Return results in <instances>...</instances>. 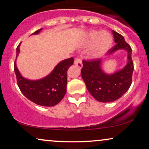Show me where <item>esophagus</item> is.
<instances>
[{
  "mask_svg": "<svg viewBox=\"0 0 149 149\" xmlns=\"http://www.w3.org/2000/svg\"><path fill=\"white\" fill-rule=\"evenodd\" d=\"M74 64L76 66H78L80 68H82L83 67V63H82V60L79 58H77L75 59L74 60Z\"/></svg>",
  "mask_w": 149,
  "mask_h": 149,
  "instance_id": "obj_1",
  "label": "esophagus"
}]
</instances>
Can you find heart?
Instances as JSON below:
<instances>
[{"label": "heart", "mask_w": 149, "mask_h": 149, "mask_svg": "<svg viewBox=\"0 0 149 149\" xmlns=\"http://www.w3.org/2000/svg\"><path fill=\"white\" fill-rule=\"evenodd\" d=\"M113 38L107 31L91 30L86 35L83 46L88 47L86 52L87 57L90 59H99L111 48Z\"/></svg>", "instance_id": "heart-1"}]
</instances>
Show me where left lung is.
<instances>
[{
    "label": "left lung",
    "instance_id": "left-lung-1",
    "mask_svg": "<svg viewBox=\"0 0 149 149\" xmlns=\"http://www.w3.org/2000/svg\"><path fill=\"white\" fill-rule=\"evenodd\" d=\"M116 45L108 51L111 56L116 51L124 49L127 52V63L122 69L112 74L105 73L102 69L103 61L97 59L93 61L83 60L81 76L91 95L100 102H111L118 100L130 88L132 83L134 64L132 49L124 38L112 31Z\"/></svg>",
    "mask_w": 149,
    "mask_h": 149
}]
</instances>
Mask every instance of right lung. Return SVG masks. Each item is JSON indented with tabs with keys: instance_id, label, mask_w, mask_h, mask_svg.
Here are the masks:
<instances>
[{
	"instance_id": "add662e5",
	"label": "right lung",
	"mask_w": 149,
	"mask_h": 149,
	"mask_svg": "<svg viewBox=\"0 0 149 149\" xmlns=\"http://www.w3.org/2000/svg\"><path fill=\"white\" fill-rule=\"evenodd\" d=\"M42 29L34 32L31 35H38ZM21 43L17 48V56L20 52ZM74 62L73 58L60 62L53 70L44 78L38 80H30L23 77L17 68L16 60L14 64L15 72L17 84L22 93L28 100L42 106L51 107L58 104L66 93L68 68Z\"/></svg>"
}]
</instances>
